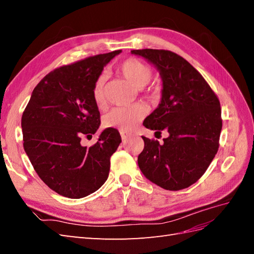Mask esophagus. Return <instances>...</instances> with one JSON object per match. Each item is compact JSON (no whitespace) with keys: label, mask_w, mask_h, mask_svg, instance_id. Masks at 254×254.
I'll return each mask as SVG.
<instances>
[{"label":"esophagus","mask_w":254,"mask_h":254,"mask_svg":"<svg viewBox=\"0 0 254 254\" xmlns=\"http://www.w3.org/2000/svg\"><path fill=\"white\" fill-rule=\"evenodd\" d=\"M120 134H121V137L123 141H127V139L131 136V134L126 132V131H120Z\"/></svg>","instance_id":"obj_1"}]
</instances>
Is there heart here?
<instances>
[{"instance_id":"heart-1","label":"heart","mask_w":254,"mask_h":254,"mask_svg":"<svg viewBox=\"0 0 254 254\" xmlns=\"http://www.w3.org/2000/svg\"><path fill=\"white\" fill-rule=\"evenodd\" d=\"M120 72L130 82L134 87L142 88L146 85L152 77V69L137 59H127L120 65ZM106 76L101 74L96 79L93 96L94 100L98 106H102L105 102V86ZM146 115V108L142 105H134L132 107H117L107 113L104 118V126L106 127H116L121 131H132L137 126V123Z\"/></svg>"}]
</instances>
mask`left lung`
Returning <instances> with one entry per match:
<instances>
[{"label": "left lung", "instance_id": "left-lung-1", "mask_svg": "<svg viewBox=\"0 0 254 254\" xmlns=\"http://www.w3.org/2000/svg\"><path fill=\"white\" fill-rule=\"evenodd\" d=\"M131 53L153 64L163 80L159 105L143 126L169 134L163 144L142 136L138 167L165 190H182L204 175L217 153L223 127L219 100L202 75L176 53L156 49Z\"/></svg>", "mask_w": 254, "mask_h": 254}]
</instances>
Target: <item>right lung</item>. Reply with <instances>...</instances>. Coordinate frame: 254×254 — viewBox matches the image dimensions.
I'll list each match as a JSON object with an SVG mask.
<instances>
[{
	"label": "right lung",
	"mask_w": 254,
	"mask_h": 254,
	"mask_svg": "<svg viewBox=\"0 0 254 254\" xmlns=\"http://www.w3.org/2000/svg\"><path fill=\"white\" fill-rule=\"evenodd\" d=\"M119 53L121 50L90 57L46 75L21 117L25 152L40 179L60 195L85 197L108 179L120 133L108 127L90 147L83 146L80 139L99 128L94 85Z\"/></svg>",
	"instance_id": "1"
}]
</instances>
